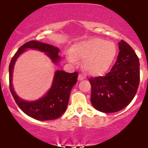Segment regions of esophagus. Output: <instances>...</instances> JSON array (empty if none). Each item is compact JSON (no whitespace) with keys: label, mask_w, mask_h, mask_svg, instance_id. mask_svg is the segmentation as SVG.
Instances as JSON below:
<instances>
[{"label":"esophagus","mask_w":148,"mask_h":148,"mask_svg":"<svg viewBox=\"0 0 148 148\" xmlns=\"http://www.w3.org/2000/svg\"><path fill=\"white\" fill-rule=\"evenodd\" d=\"M83 79H84V76L82 74H79V76H78V80L79 81H82Z\"/></svg>","instance_id":"esophagus-1"}]
</instances>
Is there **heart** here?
I'll list each match as a JSON object with an SVG mask.
<instances>
[{
  "label": "heart",
  "mask_w": 148,
  "mask_h": 148,
  "mask_svg": "<svg viewBox=\"0 0 148 148\" xmlns=\"http://www.w3.org/2000/svg\"><path fill=\"white\" fill-rule=\"evenodd\" d=\"M115 55L116 49L113 43L94 38L76 45L67 58L72 63H76L77 58H83V67L88 74L101 76L111 67Z\"/></svg>",
  "instance_id": "heart-1"
}]
</instances>
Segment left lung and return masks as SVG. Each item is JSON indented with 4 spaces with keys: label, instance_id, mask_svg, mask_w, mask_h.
<instances>
[{
    "label": "left lung",
    "instance_id": "obj_1",
    "mask_svg": "<svg viewBox=\"0 0 148 148\" xmlns=\"http://www.w3.org/2000/svg\"><path fill=\"white\" fill-rule=\"evenodd\" d=\"M118 45L120 52L111 71L105 76L88 79L92 105L103 113H115L128 106L140 81V63L135 51L124 40Z\"/></svg>",
    "mask_w": 148,
    "mask_h": 148
}]
</instances>
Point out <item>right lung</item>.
Segmentation results:
<instances>
[{
	"mask_svg": "<svg viewBox=\"0 0 148 148\" xmlns=\"http://www.w3.org/2000/svg\"><path fill=\"white\" fill-rule=\"evenodd\" d=\"M27 49H35L45 52L55 63L60 60L59 49L36 40L22 45L12 58L9 66L10 90L14 101L22 111L38 120H51L58 118L65 111L72 88L77 82L78 72L67 73L62 70L56 72L51 89L45 97L34 101H25L16 95L12 84L13 69L16 59Z\"/></svg>",
	"mask_w": 148,
	"mask_h": 148,
	"instance_id": "add662e5",
	"label": "right lung"
}]
</instances>
